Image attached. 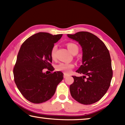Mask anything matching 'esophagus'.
I'll list each match as a JSON object with an SVG mask.
<instances>
[{
	"label": "esophagus",
	"instance_id": "1",
	"mask_svg": "<svg viewBox=\"0 0 125 125\" xmlns=\"http://www.w3.org/2000/svg\"><path fill=\"white\" fill-rule=\"evenodd\" d=\"M68 76H69V75L67 74L64 73V75H63V77H64V78H67V77H68Z\"/></svg>",
	"mask_w": 125,
	"mask_h": 125
}]
</instances>
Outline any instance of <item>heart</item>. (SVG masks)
Returning a JSON list of instances; mask_svg holds the SVG:
<instances>
[{
    "instance_id": "b5f03b06",
    "label": "heart",
    "mask_w": 125,
    "mask_h": 125,
    "mask_svg": "<svg viewBox=\"0 0 125 125\" xmlns=\"http://www.w3.org/2000/svg\"><path fill=\"white\" fill-rule=\"evenodd\" d=\"M67 47L69 52L72 54L77 53L79 50L78 46L74 43H68L67 44ZM57 50V46L54 45L53 46L51 51V57L52 60L56 58V51ZM74 67V65L73 63H60L56 66V69L58 71H62L64 73H69L71 72L72 69Z\"/></svg>"
}]
</instances>
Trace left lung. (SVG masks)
I'll list each match as a JSON object with an SVG mask.
<instances>
[{
	"instance_id": "left-lung-1",
	"label": "left lung",
	"mask_w": 125,
	"mask_h": 125,
	"mask_svg": "<svg viewBox=\"0 0 125 125\" xmlns=\"http://www.w3.org/2000/svg\"><path fill=\"white\" fill-rule=\"evenodd\" d=\"M68 37L77 41L83 51L82 65L76 72L83 76H72L71 94L78 102L90 105L102 98L110 85L113 78L111 60L108 49L95 35L80 31Z\"/></svg>"
}]
</instances>
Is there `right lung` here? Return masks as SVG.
I'll return each mask as SVG.
<instances>
[{
	"label": "right lung",
	"instance_id": "obj_1",
	"mask_svg": "<svg viewBox=\"0 0 125 125\" xmlns=\"http://www.w3.org/2000/svg\"><path fill=\"white\" fill-rule=\"evenodd\" d=\"M62 36V34L39 32L29 37L21 46L13 69L14 81L24 98L31 103L40 104L49 100L63 79L60 71L50 74L42 71L45 68L54 71L51 51Z\"/></svg>",
	"mask_w": 125,
	"mask_h": 125
}]
</instances>
